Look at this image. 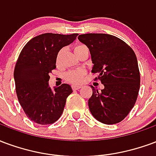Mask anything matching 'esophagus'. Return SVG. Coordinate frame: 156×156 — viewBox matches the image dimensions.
Instances as JSON below:
<instances>
[{
  "instance_id": "34e87169",
  "label": "esophagus",
  "mask_w": 156,
  "mask_h": 156,
  "mask_svg": "<svg viewBox=\"0 0 156 156\" xmlns=\"http://www.w3.org/2000/svg\"><path fill=\"white\" fill-rule=\"evenodd\" d=\"M80 87H81V86H78V85H73V86H72V90H76L80 89Z\"/></svg>"
}]
</instances>
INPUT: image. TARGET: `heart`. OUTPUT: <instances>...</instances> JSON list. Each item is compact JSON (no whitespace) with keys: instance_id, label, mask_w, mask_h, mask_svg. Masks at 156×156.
<instances>
[{"instance_id":"b5f03b06","label":"heart","mask_w":156,"mask_h":156,"mask_svg":"<svg viewBox=\"0 0 156 156\" xmlns=\"http://www.w3.org/2000/svg\"><path fill=\"white\" fill-rule=\"evenodd\" d=\"M85 48H87L86 45L80 44V45H77L75 46L74 51H75V53L76 54V53H78L80 51H81V50H83V49ZM61 53V51H60L57 55V61H59V59H60ZM84 75H85V72H84L83 70H70V71H68L67 73H66V75H65V78L66 79V80L70 81V82L73 83V84H77V83H80L82 80V78L83 76H84Z\"/></svg>"}]
</instances>
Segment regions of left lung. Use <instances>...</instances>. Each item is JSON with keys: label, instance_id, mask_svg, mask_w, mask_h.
Listing matches in <instances>:
<instances>
[{"label": "left lung", "instance_id": "1", "mask_svg": "<svg viewBox=\"0 0 156 156\" xmlns=\"http://www.w3.org/2000/svg\"><path fill=\"white\" fill-rule=\"evenodd\" d=\"M89 48L92 73H98L104 89L91 86L88 105L92 115L101 123L113 125L123 120L136 104L140 76L137 58L130 46L116 36L89 33L78 36Z\"/></svg>", "mask_w": 156, "mask_h": 156}]
</instances>
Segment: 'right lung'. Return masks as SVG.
<instances>
[{
    "instance_id": "obj_1",
    "label": "right lung",
    "mask_w": 156,
    "mask_h": 156,
    "mask_svg": "<svg viewBox=\"0 0 156 156\" xmlns=\"http://www.w3.org/2000/svg\"><path fill=\"white\" fill-rule=\"evenodd\" d=\"M77 36L45 33L30 40L20 51L14 70L16 91L27 116L35 123L50 125L63 113L72 89L62 84L52 90L49 75L56 68L58 52Z\"/></svg>"
}]
</instances>
